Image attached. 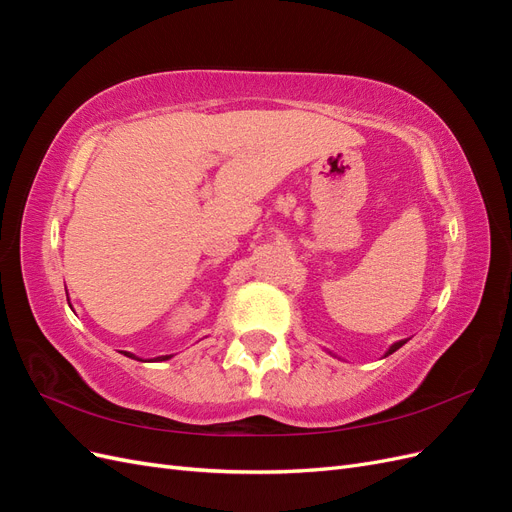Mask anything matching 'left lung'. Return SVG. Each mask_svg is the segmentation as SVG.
<instances>
[{
    "mask_svg": "<svg viewBox=\"0 0 512 512\" xmlns=\"http://www.w3.org/2000/svg\"><path fill=\"white\" fill-rule=\"evenodd\" d=\"M406 342H408V339H399V342H395V344H391V348H389V350H386V352H384V356H389V354H393V352H395V350H399V348H401V346H404V344H406ZM329 354H333V352H329ZM333 356H337V354H333Z\"/></svg>",
    "mask_w": 512,
    "mask_h": 512,
    "instance_id": "8db88e82",
    "label": "left lung"
}]
</instances>
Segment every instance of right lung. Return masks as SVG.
Wrapping results in <instances>:
<instances>
[{
    "instance_id": "1",
    "label": "right lung",
    "mask_w": 512,
    "mask_h": 512,
    "mask_svg": "<svg viewBox=\"0 0 512 512\" xmlns=\"http://www.w3.org/2000/svg\"><path fill=\"white\" fill-rule=\"evenodd\" d=\"M70 303V301H68ZM121 354L123 356H128V359H134V361H143V359H138L136 354H132V352H126V350H121ZM175 354H162V356H156V359H149L151 363H158V361H168V359H173Z\"/></svg>"
}]
</instances>
